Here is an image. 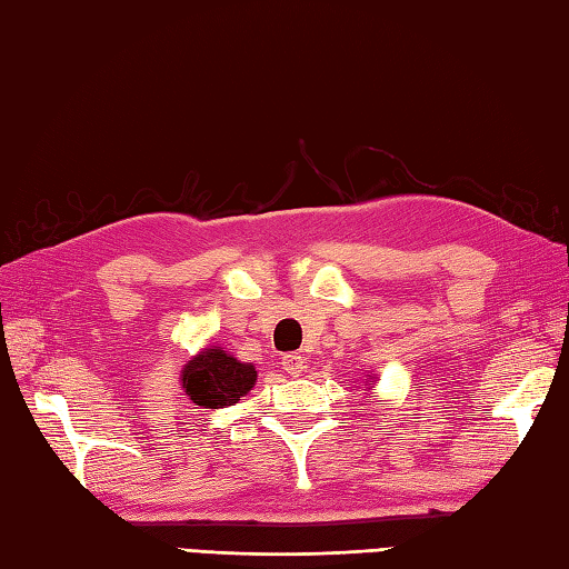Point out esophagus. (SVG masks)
Returning <instances> with one entry per match:
<instances>
[{
	"mask_svg": "<svg viewBox=\"0 0 569 569\" xmlns=\"http://www.w3.org/2000/svg\"><path fill=\"white\" fill-rule=\"evenodd\" d=\"M281 365H283V369L291 373V377H300V373L306 371V357H300V355H286L283 359H281Z\"/></svg>",
	"mask_w": 569,
	"mask_h": 569,
	"instance_id": "esophagus-1",
	"label": "esophagus"
}]
</instances>
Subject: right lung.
Masks as SVG:
<instances>
[{
  "label": "right lung",
  "mask_w": 569,
  "mask_h": 569,
  "mask_svg": "<svg viewBox=\"0 0 569 569\" xmlns=\"http://www.w3.org/2000/svg\"><path fill=\"white\" fill-rule=\"evenodd\" d=\"M257 383V369L249 361H239L224 347H204L180 371V386L186 396L200 408L234 406Z\"/></svg>",
  "instance_id": "add662e5"
}]
</instances>
